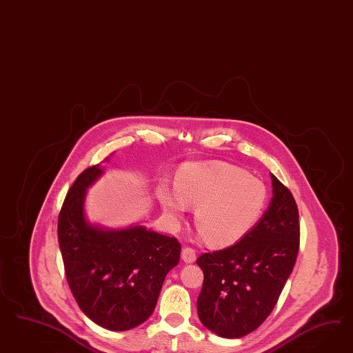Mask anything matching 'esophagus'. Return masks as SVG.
<instances>
[{
  "instance_id": "1",
  "label": "esophagus",
  "mask_w": 353,
  "mask_h": 353,
  "mask_svg": "<svg viewBox=\"0 0 353 353\" xmlns=\"http://www.w3.org/2000/svg\"><path fill=\"white\" fill-rule=\"evenodd\" d=\"M181 257L185 263L190 264V263L195 261L196 254H195V251L192 250V247H185V248H182Z\"/></svg>"
}]
</instances>
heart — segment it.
I'll return each mask as SVG.
<instances>
[{
	"label": "heart",
	"instance_id": "1",
	"mask_svg": "<svg viewBox=\"0 0 353 353\" xmlns=\"http://www.w3.org/2000/svg\"><path fill=\"white\" fill-rule=\"evenodd\" d=\"M176 190L161 186L158 198L172 219L195 207L199 235L214 247L233 246L259 223L267 208L265 183L223 161L183 164L174 179Z\"/></svg>",
	"mask_w": 353,
	"mask_h": 353
}]
</instances>
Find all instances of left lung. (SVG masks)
Masks as SVG:
<instances>
[{
    "label": "left lung",
    "instance_id": "obj_1",
    "mask_svg": "<svg viewBox=\"0 0 353 353\" xmlns=\"http://www.w3.org/2000/svg\"><path fill=\"white\" fill-rule=\"evenodd\" d=\"M270 179L273 198L252 230L233 246L196 259L204 274L198 316L221 338H242L267 320L296 261L298 205L274 174Z\"/></svg>",
    "mask_w": 353,
    "mask_h": 353
}]
</instances>
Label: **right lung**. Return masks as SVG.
Wrapping results in <instances>:
<instances>
[{"instance_id":"right-lung-1","label":"right lung","mask_w":353,"mask_h":353,"mask_svg":"<svg viewBox=\"0 0 353 353\" xmlns=\"http://www.w3.org/2000/svg\"><path fill=\"white\" fill-rule=\"evenodd\" d=\"M102 173L99 164L89 167L70 188L58 217V242L80 310L107 330L125 332L155 310L164 278L179 264L181 245L141 225L105 229L89 224L86 189Z\"/></svg>"}]
</instances>
